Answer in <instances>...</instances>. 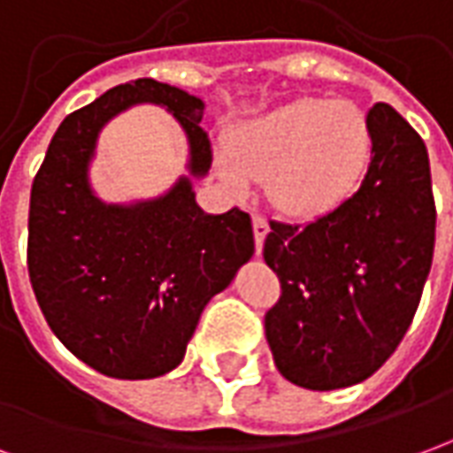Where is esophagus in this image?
Returning <instances> with one entry per match:
<instances>
[{
  "mask_svg": "<svg viewBox=\"0 0 453 453\" xmlns=\"http://www.w3.org/2000/svg\"><path fill=\"white\" fill-rule=\"evenodd\" d=\"M252 230H255L257 252H262L265 237H266V233H269V223H266V218L262 216V213H255V216H252Z\"/></svg>",
  "mask_w": 453,
  "mask_h": 453,
  "instance_id": "1",
  "label": "esophagus"
}]
</instances>
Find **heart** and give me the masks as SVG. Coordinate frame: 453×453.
Masks as SVG:
<instances>
[{
  "label": "heart",
  "instance_id": "obj_1",
  "mask_svg": "<svg viewBox=\"0 0 453 453\" xmlns=\"http://www.w3.org/2000/svg\"><path fill=\"white\" fill-rule=\"evenodd\" d=\"M371 159V130L349 102L296 99L252 119L227 142L220 174L233 188L269 177L276 206L298 218H318L357 188Z\"/></svg>",
  "mask_w": 453,
  "mask_h": 453
}]
</instances>
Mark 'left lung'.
<instances>
[{
    "label": "left lung",
    "instance_id": "1",
    "mask_svg": "<svg viewBox=\"0 0 453 453\" xmlns=\"http://www.w3.org/2000/svg\"><path fill=\"white\" fill-rule=\"evenodd\" d=\"M366 123L361 187L308 226L269 220L262 255L281 296L265 333L276 369L301 388H347L379 371L408 333L432 266L427 148L388 104H373Z\"/></svg>",
    "mask_w": 453,
    "mask_h": 453
}]
</instances>
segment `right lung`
Returning <instances> with one entry per match:
<instances>
[{"instance_id":"add662e5","label":"right lung","mask_w":453,"mask_h":453,"mask_svg":"<svg viewBox=\"0 0 453 453\" xmlns=\"http://www.w3.org/2000/svg\"><path fill=\"white\" fill-rule=\"evenodd\" d=\"M167 106L191 145L188 169L213 159L203 102L177 87L135 80L113 87L60 123L31 187L28 276L55 337L111 379H155L179 361L206 303L255 252L250 213L208 216L181 179L167 196L106 206L87 165L106 120L130 104Z\"/></svg>"}]
</instances>
